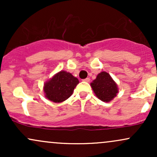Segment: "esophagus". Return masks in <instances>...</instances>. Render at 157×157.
<instances>
[{
	"label": "esophagus",
	"mask_w": 157,
	"mask_h": 157,
	"mask_svg": "<svg viewBox=\"0 0 157 157\" xmlns=\"http://www.w3.org/2000/svg\"><path fill=\"white\" fill-rule=\"evenodd\" d=\"M83 81H84V82H89V81H90V78H89V77H87V78L84 79Z\"/></svg>",
	"instance_id": "obj_1"
}]
</instances>
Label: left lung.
<instances>
[{"label":"left lung","instance_id":"obj_1","mask_svg":"<svg viewBox=\"0 0 157 157\" xmlns=\"http://www.w3.org/2000/svg\"><path fill=\"white\" fill-rule=\"evenodd\" d=\"M96 96L103 102H109L112 100L118 93L117 85L113 81L109 73L102 71L91 83Z\"/></svg>","mask_w":157,"mask_h":157}]
</instances>
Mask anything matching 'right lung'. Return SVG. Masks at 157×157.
Segmentation results:
<instances>
[{"label":"right lung","instance_id":"right-lung-1","mask_svg":"<svg viewBox=\"0 0 157 157\" xmlns=\"http://www.w3.org/2000/svg\"><path fill=\"white\" fill-rule=\"evenodd\" d=\"M78 83V79L71 73L60 71L44 84L45 96L54 102H63L71 97Z\"/></svg>","mask_w":157,"mask_h":157}]
</instances>
